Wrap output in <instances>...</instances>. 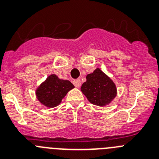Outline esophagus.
<instances>
[{"instance_id": "34e87169", "label": "esophagus", "mask_w": 159, "mask_h": 159, "mask_svg": "<svg viewBox=\"0 0 159 159\" xmlns=\"http://www.w3.org/2000/svg\"><path fill=\"white\" fill-rule=\"evenodd\" d=\"M73 84H74V85H75L76 88H80V87H81V80H80V79L75 80V81H73Z\"/></svg>"}]
</instances>
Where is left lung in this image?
<instances>
[{"label":"left lung","mask_w":159,"mask_h":159,"mask_svg":"<svg viewBox=\"0 0 159 159\" xmlns=\"http://www.w3.org/2000/svg\"><path fill=\"white\" fill-rule=\"evenodd\" d=\"M87 81L81 85V91L93 105L105 106L116 97L115 83L102 70L96 68L86 76Z\"/></svg>","instance_id":"8db88e82"}]
</instances>
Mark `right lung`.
<instances>
[{"instance_id":"obj_1","label":"right lung","mask_w":159,"mask_h":159,"mask_svg":"<svg viewBox=\"0 0 159 159\" xmlns=\"http://www.w3.org/2000/svg\"><path fill=\"white\" fill-rule=\"evenodd\" d=\"M75 86L68 80L60 79L57 75H51L36 90V97L40 103L48 108H54L60 105L70 90Z\"/></svg>"}]
</instances>
